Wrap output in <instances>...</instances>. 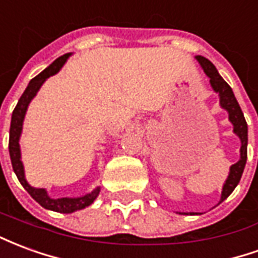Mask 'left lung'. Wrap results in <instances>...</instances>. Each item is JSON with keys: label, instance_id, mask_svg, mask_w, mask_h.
<instances>
[{"label": "left lung", "instance_id": "8db88e82", "mask_svg": "<svg viewBox=\"0 0 258 258\" xmlns=\"http://www.w3.org/2000/svg\"><path fill=\"white\" fill-rule=\"evenodd\" d=\"M195 59L199 62L205 74L210 79L211 88H213V91L216 94H218V98H220V106L228 112V120L233 125V134L240 140V159L229 167V174H228L227 179H225V182L222 185L221 199L218 202V205H220V203H222L224 200L227 199L229 195L232 194L233 189L236 188V185L240 181L242 174H243L246 160H247V123L244 120L243 112H242V109L239 106L236 98L233 95L232 88L220 76V73L217 72L216 66L211 63L209 59H206L205 56L196 55ZM179 214L195 216L198 213H179Z\"/></svg>", "mask_w": 258, "mask_h": 258}]
</instances>
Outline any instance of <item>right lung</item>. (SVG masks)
<instances>
[{"mask_svg": "<svg viewBox=\"0 0 258 258\" xmlns=\"http://www.w3.org/2000/svg\"><path fill=\"white\" fill-rule=\"evenodd\" d=\"M70 56H72V52L64 53L63 56L53 60L45 70H42L38 76L30 80L29 85L26 87L25 92L22 94L20 99L18 101V105L14 109L12 118H11V128H9V156H11V163H12V167H14V171L18 179H19V182L30 194L31 198L36 200L37 203H40L44 209L58 211V213H66V214L68 213H74L77 210H83L85 207L92 205L94 200L98 198L101 188L96 186L92 192L79 196V198H58V199H53L48 195L47 189L31 186L26 179L25 166H23V162H22L19 141L20 135H22V130H23L26 112H27V107L30 105V102L34 99V96L37 95V92L40 91L41 85L47 81V79L58 73L59 70L63 68V64L66 63V60Z\"/></svg>", "mask_w": 258, "mask_h": 258, "instance_id": "obj_1", "label": "right lung"}]
</instances>
